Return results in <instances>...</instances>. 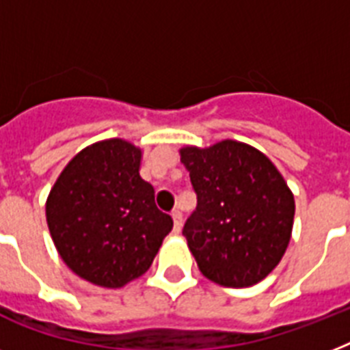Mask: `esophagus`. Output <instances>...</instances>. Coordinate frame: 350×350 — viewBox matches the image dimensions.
<instances>
[{
	"label": "esophagus",
	"mask_w": 350,
	"mask_h": 350,
	"mask_svg": "<svg viewBox=\"0 0 350 350\" xmlns=\"http://www.w3.org/2000/svg\"><path fill=\"white\" fill-rule=\"evenodd\" d=\"M172 219H174V232H180L181 225H183V214L180 211H174L172 213Z\"/></svg>",
	"instance_id": "34e87169"
}]
</instances>
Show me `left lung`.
I'll list each match as a JSON object with an SVG mask.
<instances>
[{
	"instance_id": "left-lung-1",
	"label": "left lung",
	"mask_w": 350,
	"mask_h": 350,
	"mask_svg": "<svg viewBox=\"0 0 350 350\" xmlns=\"http://www.w3.org/2000/svg\"><path fill=\"white\" fill-rule=\"evenodd\" d=\"M180 154L198 196L183 236L202 274L234 288L261 282L293 232L294 196L280 170L258 148L234 139Z\"/></svg>"
}]
</instances>
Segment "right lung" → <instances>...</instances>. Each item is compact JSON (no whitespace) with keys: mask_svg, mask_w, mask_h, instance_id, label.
I'll return each mask as SVG.
<instances>
[{"mask_svg":"<svg viewBox=\"0 0 350 350\" xmlns=\"http://www.w3.org/2000/svg\"><path fill=\"white\" fill-rule=\"evenodd\" d=\"M142 150L112 137L74 156L46 198V224L62 260L87 282L120 288L152 265L172 218L139 176Z\"/></svg>","mask_w":350,"mask_h":350,"instance_id":"right-lung-1","label":"right lung"}]
</instances>
